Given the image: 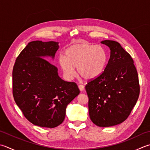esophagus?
I'll list each match as a JSON object with an SVG mask.
<instances>
[{
	"instance_id": "1",
	"label": "esophagus",
	"mask_w": 150,
	"mask_h": 150,
	"mask_svg": "<svg viewBox=\"0 0 150 150\" xmlns=\"http://www.w3.org/2000/svg\"><path fill=\"white\" fill-rule=\"evenodd\" d=\"M79 90H80L81 91H83L84 90V86H83V85H82V84H79Z\"/></svg>"
}]
</instances>
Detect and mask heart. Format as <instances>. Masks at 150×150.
Listing matches in <instances>:
<instances>
[{"label":"heart","mask_w":150,"mask_h":150,"mask_svg":"<svg viewBox=\"0 0 150 150\" xmlns=\"http://www.w3.org/2000/svg\"><path fill=\"white\" fill-rule=\"evenodd\" d=\"M107 60L108 54L103 47L83 42L67 48L65 55H60L58 64L67 80L75 77V67L82 77L92 80L104 71Z\"/></svg>","instance_id":"obj_1"}]
</instances>
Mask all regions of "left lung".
<instances>
[{
    "mask_svg": "<svg viewBox=\"0 0 150 150\" xmlns=\"http://www.w3.org/2000/svg\"><path fill=\"white\" fill-rule=\"evenodd\" d=\"M109 47L110 56L104 71L88 82L89 115L99 127H110L127 118L140 93L139 77L133 60L121 45L112 40L101 42Z\"/></svg>",
    "mask_w": 150,
    "mask_h": 150,
    "instance_id": "1",
    "label": "left lung"
}]
</instances>
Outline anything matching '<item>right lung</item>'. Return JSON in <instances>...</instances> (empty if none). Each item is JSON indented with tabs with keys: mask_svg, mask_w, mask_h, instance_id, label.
Instances as JSON below:
<instances>
[{
	"mask_svg": "<svg viewBox=\"0 0 150 150\" xmlns=\"http://www.w3.org/2000/svg\"><path fill=\"white\" fill-rule=\"evenodd\" d=\"M58 42L33 41L17 57L13 68V96L25 118L35 125L54 128L63 122L66 107L79 93L75 83L64 81L54 59Z\"/></svg>",
	"mask_w": 150,
	"mask_h": 150,
	"instance_id": "obj_1",
	"label": "right lung"
}]
</instances>
